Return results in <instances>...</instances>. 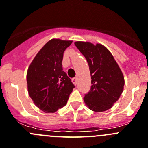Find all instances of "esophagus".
<instances>
[{
  "instance_id": "1",
  "label": "esophagus",
  "mask_w": 148,
  "mask_h": 148,
  "mask_svg": "<svg viewBox=\"0 0 148 148\" xmlns=\"http://www.w3.org/2000/svg\"><path fill=\"white\" fill-rule=\"evenodd\" d=\"M72 82L74 84V85H77V77L72 79Z\"/></svg>"
}]
</instances>
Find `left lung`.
I'll list each match as a JSON object with an SVG mask.
<instances>
[{
    "label": "left lung",
    "mask_w": 148,
    "mask_h": 148,
    "mask_svg": "<svg viewBox=\"0 0 148 148\" xmlns=\"http://www.w3.org/2000/svg\"><path fill=\"white\" fill-rule=\"evenodd\" d=\"M75 46L88 61L91 76V88L84 101L94 112L112 108L123 91L124 77L108 49L101 44L76 41Z\"/></svg>",
    "instance_id": "1"
}]
</instances>
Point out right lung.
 Masks as SVG:
<instances>
[{
    "instance_id": "obj_1",
    "label": "right lung",
    "mask_w": 148,
    "mask_h": 148,
    "mask_svg": "<svg viewBox=\"0 0 148 148\" xmlns=\"http://www.w3.org/2000/svg\"><path fill=\"white\" fill-rule=\"evenodd\" d=\"M71 43L59 38L49 40L27 69L29 96L35 105L46 113L55 112L64 107L74 88L62 67L63 52Z\"/></svg>"
}]
</instances>
